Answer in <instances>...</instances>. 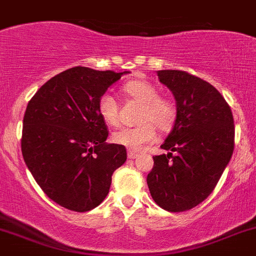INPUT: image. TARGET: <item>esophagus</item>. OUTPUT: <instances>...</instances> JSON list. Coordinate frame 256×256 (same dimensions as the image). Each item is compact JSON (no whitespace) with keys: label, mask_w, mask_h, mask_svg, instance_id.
Listing matches in <instances>:
<instances>
[{"label":"esophagus","mask_w":256,"mask_h":256,"mask_svg":"<svg viewBox=\"0 0 256 256\" xmlns=\"http://www.w3.org/2000/svg\"><path fill=\"white\" fill-rule=\"evenodd\" d=\"M128 157L130 158V160H135V158L138 157V153L132 152V150H128Z\"/></svg>","instance_id":"1"}]
</instances>
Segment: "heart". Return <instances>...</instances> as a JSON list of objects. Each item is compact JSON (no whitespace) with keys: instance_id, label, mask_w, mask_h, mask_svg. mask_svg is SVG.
I'll list each match as a JSON object with an SVG mask.
<instances>
[{"instance_id":"obj_1","label":"heart","mask_w":256,"mask_h":256,"mask_svg":"<svg viewBox=\"0 0 256 256\" xmlns=\"http://www.w3.org/2000/svg\"><path fill=\"white\" fill-rule=\"evenodd\" d=\"M122 92L141 103L136 128H121L112 134L114 144L130 150H141L157 137V128L162 131L170 130L176 119V108L173 102L158 96V90L147 80H132L125 83ZM98 112L104 122L109 126L119 124V106L110 93L99 98Z\"/></svg>"}]
</instances>
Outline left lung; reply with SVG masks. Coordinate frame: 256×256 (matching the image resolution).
Instances as JSON below:
<instances>
[{"label":"left lung","instance_id":"left-lung-1","mask_svg":"<svg viewBox=\"0 0 256 256\" xmlns=\"http://www.w3.org/2000/svg\"><path fill=\"white\" fill-rule=\"evenodd\" d=\"M176 102V119L147 176L150 196L169 212L198 206L214 192L234 150L230 106L206 80L179 70L158 71ZM174 156H172V152Z\"/></svg>","mask_w":256,"mask_h":256}]
</instances>
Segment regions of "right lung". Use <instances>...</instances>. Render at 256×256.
Masks as SVG:
<instances>
[{"label":"right lung","mask_w":256,"mask_h":256,"mask_svg":"<svg viewBox=\"0 0 256 256\" xmlns=\"http://www.w3.org/2000/svg\"><path fill=\"white\" fill-rule=\"evenodd\" d=\"M128 71L72 67L50 78L26 106L22 154L42 190L76 212L100 205L112 176L128 158L126 148L106 144L109 132L99 98Z\"/></svg>","instance_id":"obj_1"}]
</instances>
